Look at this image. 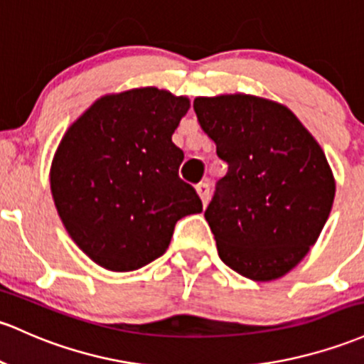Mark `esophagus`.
<instances>
[{
    "label": "esophagus",
    "instance_id": "esophagus-1",
    "mask_svg": "<svg viewBox=\"0 0 364 364\" xmlns=\"http://www.w3.org/2000/svg\"><path fill=\"white\" fill-rule=\"evenodd\" d=\"M197 193L200 195L203 205H207V202H209V197H210V186H209V183H205V181L198 183V185H197Z\"/></svg>",
    "mask_w": 364,
    "mask_h": 364
}]
</instances>
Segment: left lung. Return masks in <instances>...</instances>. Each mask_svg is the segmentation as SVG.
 I'll use <instances>...</instances> for the list:
<instances>
[{"instance_id": "8db88e82", "label": "left lung", "mask_w": 364, "mask_h": 364, "mask_svg": "<svg viewBox=\"0 0 364 364\" xmlns=\"http://www.w3.org/2000/svg\"><path fill=\"white\" fill-rule=\"evenodd\" d=\"M198 124L228 164L205 219L221 261L269 282L318 240L335 181L316 139L287 107L250 95L195 98Z\"/></svg>"}]
</instances>
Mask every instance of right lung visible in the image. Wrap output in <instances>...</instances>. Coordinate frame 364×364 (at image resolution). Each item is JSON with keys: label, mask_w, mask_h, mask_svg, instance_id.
<instances>
[{"label": "right lung", "mask_w": 364, "mask_h": 364, "mask_svg": "<svg viewBox=\"0 0 364 364\" xmlns=\"http://www.w3.org/2000/svg\"><path fill=\"white\" fill-rule=\"evenodd\" d=\"M190 109L157 87L98 100L70 126L51 166V193L72 240L97 264L139 269L166 252L178 219L202 213L179 178L173 133Z\"/></svg>", "instance_id": "1"}]
</instances>
